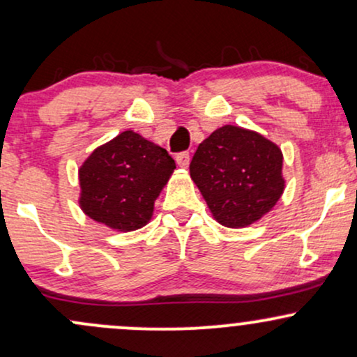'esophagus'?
<instances>
[{
    "instance_id": "obj_1",
    "label": "esophagus",
    "mask_w": 357,
    "mask_h": 357,
    "mask_svg": "<svg viewBox=\"0 0 357 357\" xmlns=\"http://www.w3.org/2000/svg\"><path fill=\"white\" fill-rule=\"evenodd\" d=\"M176 162L181 167L190 166V153H188V151H183V153L176 154Z\"/></svg>"
}]
</instances>
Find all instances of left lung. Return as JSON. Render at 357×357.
Returning a JSON list of instances; mask_svg holds the SVG:
<instances>
[{
    "label": "left lung",
    "instance_id": "8db88e82",
    "mask_svg": "<svg viewBox=\"0 0 357 357\" xmlns=\"http://www.w3.org/2000/svg\"><path fill=\"white\" fill-rule=\"evenodd\" d=\"M284 155L253 130L223 126L198 146L190 174L223 227L243 228L275 206L284 192Z\"/></svg>",
    "mask_w": 357,
    "mask_h": 357
}]
</instances>
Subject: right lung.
Listing matches in <instances>:
<instances>
[{"instance_id": "add662e5", "label": "right lung", "mask_w": 357, "mask_h": 357, "mask_svg": "<svg viewBox=\"0 0 357 357\" xmlns=\"http://www.w3.org/2000/svg\"><path fill=\"white\" fill-rule=\"evenodd\" d=\"M174 167L166 149L126 130L97 147L79 169L82 210L114 230H137L153 216Z\"/></svg>"}]
</instances>
